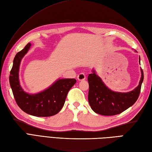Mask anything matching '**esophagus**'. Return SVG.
<instances>
[{
  "mask_svg": "<svg viewBox=\"0 0 152 152\" xmlns=\"http://www.w3.org/2000/svg\"><path fill=\"white\" fill-rule=\"evenodd\" d=\"M77 78L79 81H82V80H84L86 79V75L83 73H80L78 74Z\"/></svg>",
  "mask_w": 152,
  "mask_h": 152,
  "instance_id": "obj_1",
  "label": "esophagus"
}]
</instances>
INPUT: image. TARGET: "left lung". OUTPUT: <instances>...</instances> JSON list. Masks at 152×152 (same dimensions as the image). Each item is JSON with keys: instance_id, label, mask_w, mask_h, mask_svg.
<instances>
[{"instance_id": "left-lung-1", "label": "left lung", "mask_w": 152, "mask_h": 152, "mask_svg": "<svg viewBox=\"0 0 152 152\" xmlns=\"http://www.w3.org/2000/svg\"><path fill=\"white\" fill-rule=\"evenodd\" d=\"M140 60L139 57V62ZM140 70L141 78L137 88L129 92L121 93L113 91L107 88L93 70L88 78L89 86L88 101L93 110L103 115H114L121 114L133 106L140 95L144 80L143 70Z\"/></svg>"}]
</instances>
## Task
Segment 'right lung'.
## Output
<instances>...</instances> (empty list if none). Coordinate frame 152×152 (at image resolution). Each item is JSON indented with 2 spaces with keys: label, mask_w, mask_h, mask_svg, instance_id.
Masks as SVG:
<instances>
[{
  "label": "right lung",
  "mask_w": 152,
  "mask_h": 152,
  "mask_svg": "<svg viewBox=\"0 0 152 152\" xmlns=\"http://www.w3.org/2000/svg\"><path fill=\"white\" fill-rule=\"evenodd\" d=\"M31 46L28 43L14 57L10 74V84L19 107L23 111L37 117H49L57 114L65 102L68 92L75 84L73 78L59 79L50 88L37 94H28L21 88L19 80V70L22 58Z\"/></svg>",
  "instance_id": "1"
}]
</instances>
